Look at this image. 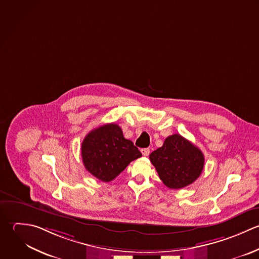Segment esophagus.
<instances>
[{
	"label": "esophagus",
	"mask_w": 259,
	"mask_h": 259,
	"mask_svg": "<svg viewBox=\"0 0 259 259\" xmlns=\"http://www.w3.org/2000/svg\"><path fill=\"white\" fill-rule=\"evenodd\" d=\"M141 153H142L143 156H148L149 153H150V149L149 148H142Z\"/></svg>",
	"instance_id": "34e87169"
}]
</instances>
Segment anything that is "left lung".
<instances>
[{"label":"left lung","instance_id":"obj_1","mask_svg":"<svg viewBox=\"0 0 259 259\" xmlns=\"http://www.w3.org/2000/svg\"><path fill=\"white\" fill-rule=\"evenodd\" d=\"M149 158L162 183L174 190L193 184L201 176L205 164L201 149L180 134L168 136Z\"/></svg>","mask_w":259,"mask_h":259}]
</instances>
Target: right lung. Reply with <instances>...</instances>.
<instances>
[{
	"mask_svg": "<svg viewBox=\"0 0 259 259\" xmlns=\"http://www.w3.org/2000/svg\"><path fill=\"white\" fill-rule=\"evenodd\" d=\"M142 154L122 129L114 123L92 130L81 143V157L85 169L102 182L118 177L128 164Z\"/></svg>",
	"mask_w": 259,
	"mask_h": 259,
	"instance_id": "obj_1",
	"label": "right lung"
}]
</instances>
